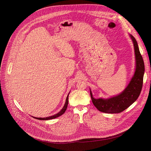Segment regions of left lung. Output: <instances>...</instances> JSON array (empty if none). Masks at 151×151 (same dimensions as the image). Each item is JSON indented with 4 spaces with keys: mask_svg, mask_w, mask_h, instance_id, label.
Masks as SVG:
<instances>
[{
    "mask_svg": "<svg viewBox=\"0 0 151 151\" xmlns=\"http://www.w3.org/2000/svg\"><path fill=\"white\" fill-rule=\"evenodd\" d=\"M134 44L136 68L133 77L121 94L109 99H95L90 91V96L93 105L101 112L110 114L120 113L129 108L140 95L143 86L145 65L135 38L130 35Z\"/></svg>",
    "mask_w": 151,
    "mask_h": 151,
    "instance_id": "8db88e82",
    "label": "left lung"
}]
</instances>
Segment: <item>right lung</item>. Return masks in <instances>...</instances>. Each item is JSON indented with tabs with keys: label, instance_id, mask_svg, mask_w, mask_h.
<instances>
[{
	"label": "right lung",
	"instance_id": "add662e5",
	"mask_svg": "<svg viewBox=\"0 0 151 151\" xmlns=\"http://www.w3.org/2000/svg\"><path fill=\"white\" fill-rule=\"evenodd\" d=\"M68 95H69V93L67 97V99H66V102L65 103V105L63 107V108L61 110V111H59L58 114L54 115H52V116H48V117H46V118H37V117H34L36 119H40V120H48V119H53V118H57L59 116H61V115H63L66 111L67 109V106H68Z\"/></svg>",
	"mask_w": 151,
	"mask_h": 151
}]
</instances>
